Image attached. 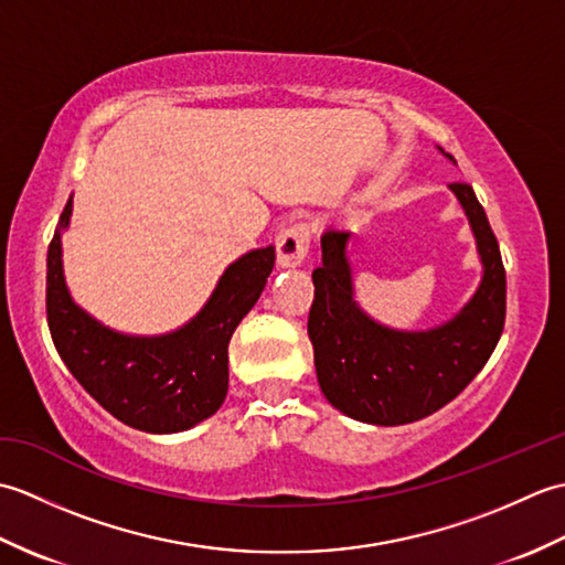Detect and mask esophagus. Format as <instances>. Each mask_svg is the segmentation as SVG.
<instances>
[{
	"mask_svg": "<svg viewBox=\"0 0 565 565\" xmlns=\"http://www.w3.org/2000/svg\"><path fill=\"white\" fill-rule=\"evenodd\" d=\"M310 247V225L294 223L276 237V264L279 267H301Z\"/></svg>",
	"mask_w": 565,
	"mask_h": 565,
	"instance_id": "esophagus-1",
	"label": "esophagus"
}]
</instances>
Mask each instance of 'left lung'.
Listing matches in <instances>:
<instances>
[{
	"instance_id": "1",
	"label": "left lung",
	"mask_w": 565,
	"mask_h": 565,
	"mask_svg": "<svg viewBox=\"0 0 565 565\" xmlns=\"http://www.w3.org/2000/svg\"><path fill=\"white\" fill-rule=\"evenodd\" d=\"M449 186L471 223L483 279L459 313L431 330H393L369 318L354 301L350 233L328 231L320 237L308 338L322 395L359 423L393 427L437 413L486 366L505 328V267L495 233L473 186Z\"/></svg>"
}]
</instances>
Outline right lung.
Instances as JSON below:
<instances>
[{"label": "right lung", "instance_id": "add662e5", "mask_svg": "<svg viewBox=\"0 0 565 565\" xmlns=\"http://www.w3.org/2000/svg\"><path fill=\"white\" fill-rule=\"evenodd\" d=\"M72 199L47 247L45 310L55 350L79 386L124 425L172 435L211 417L227 393V344L264 291L274 247L252 249L221 276L209 303L184 328L134 338L104 328L72 301L63 276L60 233L70 225Z\"/></svg>", "mask_w": 565, "mask_h": 565}]
</instances>
